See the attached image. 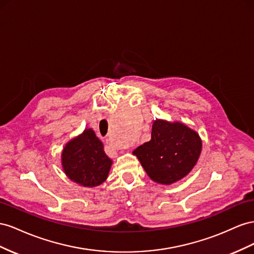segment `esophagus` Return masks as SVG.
Here are the masks:
<instances>
[{
  "mask_svg": "<svg viewBox=\"0 0 254 254\" xmlns=\"http://www.w3.org/2000/svg\"><path fill=\"white\" fill-rule=\"evenodd\" d=\"M105 143L107 144V147H110L112 150H118L117 144H116V143L113 141V139H111V138H106Z\"/></svg>",
  "mask_w": 254,
  "mask_h": 254,
  "instance_id": "34e87169",
  "label": "esophagus"
}]
</instances>
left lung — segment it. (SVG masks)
<instances>
[{"instance_id":"8db88e82","label":"left lung","mask_w":254,"mask_h":254,"mask_svg":"<svg viewBox=\"0 0 254 254\" xmlns=\"http://www.w3.org/2000/svg\"><path fill=\"white\" fill-rule=\"evenodd\" d=\"M202 151L199 134L180 121L156 119L151 139L133 154L155 183L171 185L185 178L197 164Z\"/></svg>"}]
</instances>
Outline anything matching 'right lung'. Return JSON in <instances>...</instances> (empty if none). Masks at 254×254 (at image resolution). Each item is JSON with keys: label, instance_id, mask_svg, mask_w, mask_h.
I'll return each mask as SVG.
<instances>
[{"label": "right lung", "instance_id": "add662e5", "mask_svg": "<svg viewBox=\"0 0 254 254\" xmlns=\"http://www.w3.org/2000/svg\"><path fill=\"white\" fill-rule=\"evenodd\" d=\"M112 165L103 142L91 127L69 140L62 151L64 173L72 182L84 187H97L104 183Z\"/></svg>", "mask_w": 254, "mask_h": 254}]
</instances>
